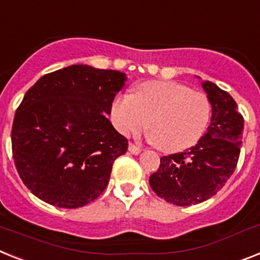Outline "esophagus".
Instances as JSON below:
<instances>
[{
    "mask_svg": "<svg viewBox=\"0 0 260 260\" xmlns=\"http://www.w3.org/2000/svg\"><path fill=\"white\" fill-rule=\"evenodd\" d=\"M128 149H129V152L132 153V155H139V153L141 152L140 147H137V145L132 144V143H129V147H128Z\"/></svg>",
    "mask_w": 260,
    "mask_h": 260,
    "instance_id": "esophagus-1",
    "label": "esophagus"
}]
</instances>
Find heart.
Here are the masks:
<instances>
[{"mask_svg":"<svg viewBox=\"0 0 260 260\" xmlns=\"http://www.w3.org/2000/svg\"><path fill=\"white\" fill-rule=\"evenodd\" d=\"M113 124L131 136L151 126L149 139L164 152L196 144L211 117V103L202 92L174 81L151 80L136 86L134 96L119 94L111 107Z\"/></svg>","mask_w":260,"mask_h":260,"instance_id":"heart-1","label":"heart"}]
</instances>
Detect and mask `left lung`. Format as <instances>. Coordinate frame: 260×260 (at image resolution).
I'll return each instance as SVG.
<instances>
[{
  "mask_svg": "<svg viewBox=\"0 0 260 260\" xmlns=\"http://www.w3.org/2000/svg\"><path fill=\"white\" fill-rule=\"evenodd\" d=\"M202 85L212 107L207 132L191 148L163 156L149 178L156 195L181 207L216 195L234 174L240 155L244 120L235 100L214 82Z\"/></svg>",
  "mask_w": 260,
  "mask_h": 260,
  "instance_id": "8db88e82",
  "label": "left lung"
}]
</instances>
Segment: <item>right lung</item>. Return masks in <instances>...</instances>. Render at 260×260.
Segmentation results:
<instances>
[{
	"label": "right lung",
	"instance_id": "1",
	"mask_svg": "<svg viewBox=\"0 0 260 260\" xmlns=\"http://www.w3.org/2000/svg\"><path fill=\"white\" fill-rule=\"evenodd\" d=\"M125 80L119 71L71 65L29 88L14 115L12 151L33 195L79 208L103 193L115 160L128 149L107 119Z\"/></svg>",
	"mask_w": 260,
	"mask_h": 260
}]
</instances>
